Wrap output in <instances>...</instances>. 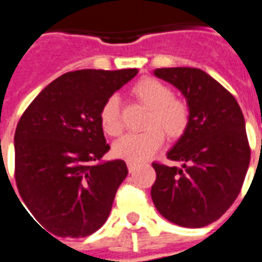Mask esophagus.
Instances as JSON below:
<instances>
[{
	"label": "esophagus",
	"instance_id": "34e87169",
	"mask_svg": "<svg viewBox=\"0 0 262 262\" xmlns=\"http://www.w3.org/2000/svg\"><path fill=\"white\" fill-rule=\"evenodd\" d=\"M127 167H128V171H129V172H133V171L137 168V164H135V162L127 161Z\"/></svg>",
	"mask_w": 262,
	"mask_h": 262
}]
</instances>
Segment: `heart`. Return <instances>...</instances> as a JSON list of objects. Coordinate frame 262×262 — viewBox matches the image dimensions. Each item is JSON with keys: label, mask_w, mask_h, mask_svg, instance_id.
Instances as JSON below:
<instances>
[{"label": "heart", "mask_w": 262, "mask_h": 262, "mask_svg": "<svg viewBox=\"0 0 262 262\" xmlns=\"http://www.w3.org/2000/svg\"><path fill=\"white\" fill-rule=\"evenodd\" d=\"M131 94L142 105L149 108L145 120L147 129L137 134L124 135L114 144L115 157L131 162H141L161 147L164 134L168 140L183 137L189 125L188 102L174 97L172 90L162 81L152 77H142L131 88ZM100 124L102 131L111 137L122 133L120 101L111 95L104 101L100 110Z\"/></svg>", "instance_id": "obj_1"}]
</instances>
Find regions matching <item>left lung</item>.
<instances>
[{
	"mask_svg": "<svg viewBox=\"0 0 262 262\" xmlns=\"http://www.w3.org/2000/svg\"><path fill=\"white\" fill-rule=\"evenodd\" d=\"M154 74L176 85L189 105V125L167 154L183 167L154 161L151 188L162 217L187 228L217 221L241 191L251 148L237 100L203 70L157 68Z\"/></svg>",
	"mask_w": 262,
	"mask_h": 262,
	"instance_id": "obj_1",
	"label": "left lung"
}]
</instances>
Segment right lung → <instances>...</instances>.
I'll list each match as a JSON object with an SVG mask.
<instances>
[{
	"label": "right lung",
	"mask_w": 262,
	"mask_h": 262,
	"mask_svg": "<svg viewBox=\"0 0 262 262\" xmlns=\"http://www.w3.org/2000/svg\"><path fill=\"white\" fill-rule=\"evenodd\" d=\"M137 73L129 68L64 74L38 94L18 121V192L32 220L55 237H86L107 221L128 168L122 160L98 164L110 149L100 110Z\"/></svg>",
	"instance_id": "obj_1"
}]
</instances>
